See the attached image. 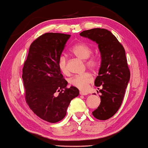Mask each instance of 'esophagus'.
<instances>
[{
	"instance_id": "obj_1",
	"label": "esophagus",
	"mask_w": 148,
	"mask_h": 148,
	"mask_svg": "<svg viewBox=\"0 0 148 148\" xmlns=\"http://www.w3.org/2000/svg\"><path fill=\"white\" fill-rule=\"evenodd\" d=\"M80 95H82V96H86V95L88 94V92H83V91H81V92H79Z\"/></svg>"
}]
</instances>
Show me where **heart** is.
Wrapping results in <instances>:
<instances>
[{
    "mask_svg": "<svg viewBox=\"0 0 148 148\" xmlns=\"http://www.w3.org/2000/svg\"><path fill=\"white\" fill-rule=\"evenodd\" d=\"M71 51L76 56L82 60H86V66L91 69H96L99 64V60L96 56L89 58L92 54V50L88 45L84 42H79L73 46ZM58 66L59 69L64 75L69 74V69L67 66L66 58L64 54L59 56L58 60ZM93 82V77L89 73H85L82 75H79L72 77L69 80V84L81 90H86L88 89L89 84Z\"/></svg>",
    "mask_w": 148,
    "mask_h": 148,
    "instance_id": "obj_1",
    "label": "heart"
}]
</instances>
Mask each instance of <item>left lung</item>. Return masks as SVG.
I'll return each mask as SVG.
<instances>
[{"instance_id":"8db88e82","label":"left lung","mask_w":148,"mask_h":148,"mask_svg":"<svg viewBox=\"0 0 148 148\" xmlns=\"http://www.w3.org/2000/svg\"><path fill=\"white\" fill-rule=\"evenodd\" d=\"M79 35L98 44L102 60L94 84L102 94L100 106L92 114L99 120H107L119 110L130 79L125 50L117 38L106 29L85 30Z\"/></svg>"}]
</instances>
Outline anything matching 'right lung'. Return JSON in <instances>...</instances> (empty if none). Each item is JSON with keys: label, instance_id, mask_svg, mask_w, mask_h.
<instances>
[{"label": "right lung", "instance_id": "1", "mask_svg": "<svg viewBox=\"0 0 148 148\" xmlns=\"http://www.w3.org/2000/svg\"><path fill=\"white\" fill-rule=\"evenodd\" d=\"M71 35L46 33L30 45L24 62L22 79L26 102L40 119L55 123L61 121L73 99L79 91L60 73L58 60Z\"/></svg>", "mask_w": 148, "mask_h": 148}]
</instances>
